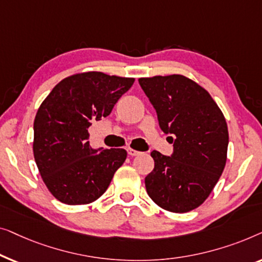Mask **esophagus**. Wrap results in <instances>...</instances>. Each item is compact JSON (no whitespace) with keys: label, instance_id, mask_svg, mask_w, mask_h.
<instances>
[{"label":"esophagus","instance_id":"obj_1","mask_svg":"<svg viewBox=\"0 0 262 262\" xmlns=\"http://www.w3.org/2000/svg\"><path fill=\"white\" fill-rule=\"evenodd\" d=\"M127 152H128V154H129V156H132V157L139 156V154H140L139 150H136V149H133V148H130V147H128V148H127Z\"/></svg>","mask_w":262,"mask_h":262}]
</instances>
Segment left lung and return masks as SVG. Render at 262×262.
Listing matches in <instances>:
<instances>
[{
  "label": "left lung",
  "instance_id": "obj_1",
  "mask_svg": "<svg viewBox=\"0 0 262 262\" xmlns=\"http://www.w3.org/2000/svg\"><path fill=\"white\" fill-rule=\"evenodd\" d=\"M139 84L173 142L171 157L150 153L147 193L167 211H191L209 197L226 166V119L208 91L182 75L140 78Z\"/></svg>",
  "mask_w": 262,
  "mask_h": 262
}]
</instances>
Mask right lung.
I'll return each mask as SVG.
<instances>
[{
  "label": "right lung",
  "instance_id": "1",
  "mask_svg": "<svg viewBox=\"0 0 262 262\" xmlns=\"http://www.w3.org/2000/svg\"><path fill=\"white\" fill-rule=\"evenodd\" d=\"M134 80L96 71L77 73L59 82L40 105L33 153L43 183L61 203L96 201L122 166L126 149L91 148L88 128L112 113Z\"/></svg>",
  "mask_w": 262,
  "mask_h": 262
}]
</instances>
